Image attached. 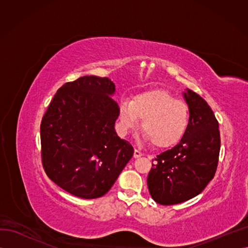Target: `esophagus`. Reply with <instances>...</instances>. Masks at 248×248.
Listing matches in <instances>:
<instances>
[{
    "label": "esophagus",
    "mask_w": 248,
    "mask_h": 248,
    "mask_svg": "<svg viewBox=\"0 0 248 248\" xmlns=\"http://www.w3.org/2000/svg\"><path fill=\"white\" fill-rule=\"evenodd\" d=\"M142 156V153L140 151V150H134V153H133V157L134 158H139V157Z\"/></svg>",
    "instance_id": "esophagus-1"
}]
</instances>
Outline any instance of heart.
<instances>
[{
    "mask_svg": "<svg viewBox=\"0 0 248 248\" xmlns=\"http://www.w3.org/2000/svg\"><path fill=\"white\" fill-rule=\"evenodd\" d=\"M140 118L146 140L157 148H169L185 136L189 110L184 101L177 100L169 92L152 90L120 103L119 120L124 133L137 129Z\"/></svg>",
    "mask_w": 248,
    "mask_h": 248,
    "instance_id": "heart-1",
    "label": "heart"
}]
</instances>
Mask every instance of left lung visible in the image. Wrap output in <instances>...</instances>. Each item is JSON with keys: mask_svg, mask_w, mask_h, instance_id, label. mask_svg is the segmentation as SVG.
<instances>
[{"mask_svg": "<svg viewBox=\"0 0 248 248\" xmlns=\"http://www.w3.org/2000/svg\"><path fill=\"white\" fill-rule=\"evenodd\" d=\"M189 123L178 145L157 155L148 175V188L160 205L197 197L213 179L220 151L218 122L208 103L189 89L183 93Z\"/></svg>", "mask_w": 248, "mask_h": 248, "instance_id": "8db88e82", "label": "left lung"}]
</instances>
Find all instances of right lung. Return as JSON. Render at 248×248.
Masks as SVG:
<instances>
[{
    "label": "right lung",
    "mask_w": 248,
    "mask_h": 248,
    "mask_svg": "<svg viewBox=\"0 0 248 248\" xmlns=\"http://www.w3.org/2000/svg\"><path fill=\"white\" fill-rule=\"evenodd\" d=\"M116 86L108 78L87 76L60 88L40 125L46 175L81 199L104 196L131 159L133 147L116 133Z\"/></svg>",
    "instance_id": "right-lung-1"
}]
</instances>
